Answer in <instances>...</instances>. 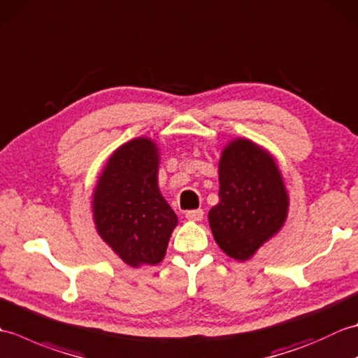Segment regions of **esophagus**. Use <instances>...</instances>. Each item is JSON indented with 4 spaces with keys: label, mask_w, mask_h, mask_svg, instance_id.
I'll return each instance as SVG.
<instances>
[{
    "label": "esophagus",
    "mask_w": 358,
    "mask_h": 358,
    "mask_svg": "<svg viewBox=\"0 0 358 358\" xmlns=\"http://www.w3.org/2000/svg\"><path fill=\"white\" fill-rule=\"evenodd\" d=\"M186 218L189 222H201L203 220V210L201 209H195V210H189L186 214Z\"/></svg>",
    "instance_id": "esophagus-1"
}]
</instances>
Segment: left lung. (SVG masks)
<instances>
[{"mask_svg":"<svg viewBox=\"0 0 358 358\" xmlns=\"http://www.w3.org/2000/svg\"><path fill=\"white\" fill-rule=\"evenodd\" d=\"M220 201L209 210L212 235L223 252L248 262L283 229L289 194L275 157L248 138H232L218 162Z\"/></svg>","mask_w":358,"mask_h":358,"instance_id":"obj_1","label":"left lung"}]
</instances>
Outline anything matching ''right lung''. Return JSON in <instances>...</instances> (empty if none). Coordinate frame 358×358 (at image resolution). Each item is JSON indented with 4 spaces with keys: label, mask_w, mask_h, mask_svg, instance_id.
<instances>
[{
    "label": "right lung",
    "mask_w": 358,
    "mask_h": 358,
    "mask_svg": "<svg viewBox=\"0 0 358 358\" xmlns=\"http://www.w3.org/2000/svg\"><path fill=\"white\" fill-rule=\"evenodd\" d=\"M159 148L138 136L112 152L92 194L96 234L131 268L163 262L177 214L159 192Z\"/></svg>",
    "instance_id": "add662e5"
}]
</instances>
